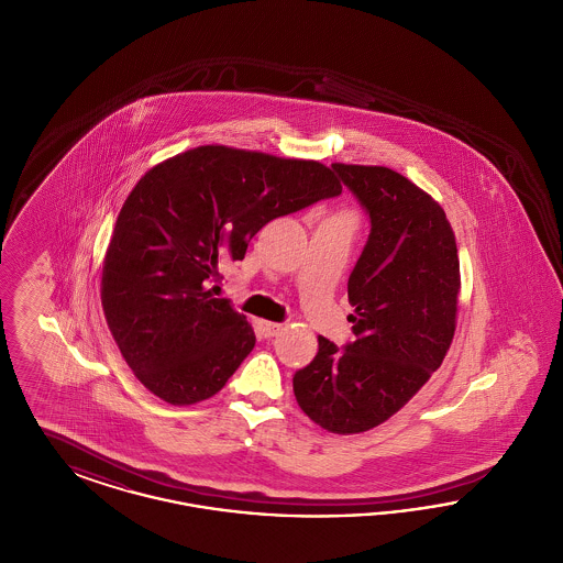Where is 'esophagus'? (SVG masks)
<instances>
[{"label": "esophagus", "mask_w": 563, "mask_h": 563, "mask_svg": "<svg viewBox=\"0 0 563 563\" xmlns=\"http://www.w3.org/2000/svg\"><path fill=\"white\" fill-rule=\"evenodd\" d=\"M260 331L264 338H276L283 331V324L278 322L260 321Z\"/></svg>", "instance_id": "34e87169"}]
</instances>
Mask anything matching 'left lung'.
Wrapping results in <instances>:
<instances>
[{
    "instance_id": "8db88e82",
    "label": "left lung",
    "mask_w": 563,
    "mask_h": 563,
    "mask_svg": "<svg viewBox=\"0 0 563 563\" xmlns=\"http://www.w3.org/2000/svg\"><path fill=\"white\" fill-rule=\"evenodd\" d=\"M331 166L372 219L349 278L356 340L338 350L319 335L294 393L321 429L356 434L395 416L441 367L454 340L460 260L445 211L424 189L386 166Z\"/></svg>"
}]
</instances>
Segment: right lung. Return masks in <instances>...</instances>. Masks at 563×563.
<instances>
[{"label":"right lung","instance_id":"1","mask_svg":"<svg viewBox=\"0 0 563 563\" xmlns=\"http://www.w3.org/2000/svg\"><path fill=\"white\" fill-rule=\"evenodd\" d=\"M342 191L317 161L200 145L152 166L118 214L101 303L136 379L162 401L217 395L255 346L253 327L213 297L219 266L239 262L276 217Z\"/></svg>","mask_w":563,"mask_h":563}]
</instances>
